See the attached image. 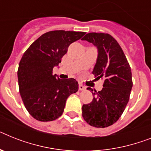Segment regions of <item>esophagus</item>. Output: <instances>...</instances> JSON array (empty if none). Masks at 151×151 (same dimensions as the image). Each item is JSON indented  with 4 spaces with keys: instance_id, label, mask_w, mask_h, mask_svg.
Returning <instances> with one entry per match:
<instances>
[{
    "instance_id": "obj_1",
    "label": "esophagus",
    "mask_w": 151,
    "mask_h": 151,
    "mask_svg": "<svg viewBox=\"0 0 151 151\" xmlns=\"http://www.w3.org/2000/svg\"><path fill=\"white\" fill-rule=\"evenodd\" d=\"M85 89H86V87H84V86L82 85V84H81V83H80V84H79V90H80V91H84Z\"/></svg>"
}]
</instances>
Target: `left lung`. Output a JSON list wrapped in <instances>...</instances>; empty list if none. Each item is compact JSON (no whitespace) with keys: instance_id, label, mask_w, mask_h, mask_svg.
<instances>
[{"instance_id":"left-lung-1","label":"left lung","mask_w":151,"mask_h":151,"mask_svg":"<svg viewBox=\"0 0 151 151\" xmlns=\"http://www.w3.org/2000/svg\"><path fill=\"white\" fill-rule=\"evenodd\" d=\"M97 47L98 55L93 74L104 81L103 88L93 94V101L82 107L84 121L95 127H107L118 121L124 111L132 89V73L122 48L111 35L88 33L82 38Z\"/></svg>"}]
</instances>
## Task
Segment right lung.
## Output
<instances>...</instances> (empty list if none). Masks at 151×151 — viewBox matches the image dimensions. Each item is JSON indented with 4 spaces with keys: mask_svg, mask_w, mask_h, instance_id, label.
<instances>
[{
    "mask_svg": "<svg viewBox=\"0 0 151 151\" xmlns=\"http://www.w3.org/2000/svg\"><path fill=\"white\" fill-rule=\"evenodd\" d=\"M85 35L81 31L51 30L42 35L23 54L19 63V91L27 111L39 121L58 119L66 101L78 91L75 79L62 80L53 74L70 44Z\"/></svg>",
    "mask_w": 151,
    "mask_h": 151,
    "instance_id": "right-lung-1",
    "label": "right lung"
}]
</instances>
